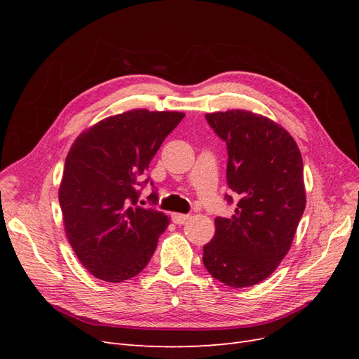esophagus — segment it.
Instances as JSON below:
<instances>
[{"label":"esophagus","mask_w":359,"mask_h":359,"mask_svg":"<svg viewBox=\"0 0 359 359\" xmlns=\"http://www.w3.org/2000/svg\"><path fill=\"white\" fill-rule=\"evenodd\" d=\"M172 220L175 224H184L187 220H190V215L189 214H180V212H175L172 214Z\"/></svg>","instance_id":"1"}]
</instances>
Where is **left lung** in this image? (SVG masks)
<instances>
[{
    "label": "left lung",
    "instance_id": "1",
    "mask_svg": "<svg viewBox=\"0 0 359 359\" xmlns=\"http://www.w3.org/2000/svg\"><path fill=\"white\" fill-rule=\"evenodd\" d=\"M205 118L227 145V186L238 203L229 219L214 220L203 265L226 286L248 287L273 274L292 245L306 210L302 157L287 130L264 115L232 109Z\"/></svg>",
    "mask_w": 359,
    "mask_h": 359
}]
</instances>
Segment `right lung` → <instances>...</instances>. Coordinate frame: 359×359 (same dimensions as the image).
I'll return each mask as SVG.
<instances>
[{
  "label": "right lung",
  "mask_w": 359,
  "mask_h": 359,
  "mask_svg": "<svg viewBox=\"0 0 359 359\" xmlns=\"http://www.w3.org/2000/svg\"><path fill=\"white\" fill-rule=\"evenodd\" d=\"M184 116L132 109L102 119L73 142L58 198L69 243L94 277L119 283L137 276L154 255L169 217L139 206L137 186ZM149 199L157 201L156 191Z\"/></svg>",
  "instance_id": "add662e5"
}]
</instances>
